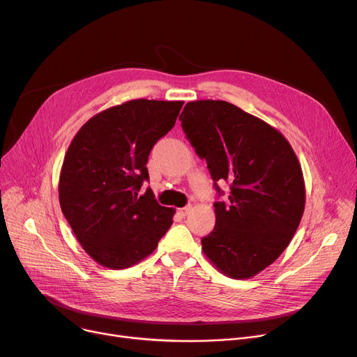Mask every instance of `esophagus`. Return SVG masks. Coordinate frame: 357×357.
Segmentation results:
<instances>
[{
	"instance_id": "34e87169",
	"label": "esophagus",
	"mask_w": 357,
	"mask_h": 357,
	"mask_svg": "<svg viewBox=\"0 0 357 357\" xmlns=\"http://www.w3.org/2000/svg\"><path fill=\"white\" fill-rule=\"evenodd\" d=\"M191 209H192V206L191 205H188V206H185V208H179L178 209V213L181 217H186L189 212H191Z\"/></svg>"
}]
</instances>
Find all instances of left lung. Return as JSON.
<instances>
[{
  "label": "left lung",
  "mask_w": 357,
  "mask_h": 357,
  "mask_svg": "<svg viewBox=\"0 0 357 357\" xmlns=\"http://www.w3.org/2000/svg\"><path fill=\"white\" fill-rule=\"evenodd\" d=\"M179 121L212 179L231 182L229 202L213 204L217 221L202 251L222 274L251 278L274 263L298 228L301 165L281 132L232 103L188 102Z\"/></svg>",
  "instance_id": "left-lung-1"
}]
</instances>
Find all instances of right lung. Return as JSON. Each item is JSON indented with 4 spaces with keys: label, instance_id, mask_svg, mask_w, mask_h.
<instances>
[{
    "label": "right lung",
    "instance_id": "right-lung-1",
    "mask_svg": "<svg viewBox=\"0 0 357 357\" xmlns=\"http://www.w3.org/2000/svg\"><path fill=\"white\" fill-rule=\"evenodd\" d=\"M183 102L135 99L109 107L80 128L59 179L61 212L83 250L98 264L123 270L151 255L172 225L175 209L156 202L148 158L168 133Z\"/></svg>",
    "mask_w": 357,
    "mask_h": 357
}]
</instances>
